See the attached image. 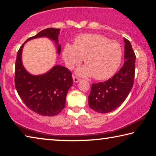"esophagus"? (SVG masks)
<instances>
[{
  "label": "esophagus",
  "mask_w": 156,
  "mask_h": 156,
  "mask_svg": "<svg viewBox=\"0 0 156 156\" xmlns=\"http://www.w3.org/2000/svg\"><path fill=\"white\" fill-rule=\"evenodd\" d=\"M73 82H74V83H78V82L80 80V79L78 78L77 76H73Z\"/></svg>",
  "instance_id": "34e87169"
}]
</instances>
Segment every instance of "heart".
Segmentation results:
<instances>
[{
    "label": "heart",
    "mask_w": 156,
    "mask_h": 156,
    "mask_svg": "<svg viewBox=\"0 0 156 156\" xmlns=\"http://www.w3.org/2000/svg\"><path fill=\"white\" fill-rule=\"evenodd\" d=\"M62 56L69 69L79 65L84 58V65L77 69L81 76L97 80L110 78L119 68L122 58L120 44L100 34H83L75 39L74 44H67Z\"/></svg>",
    "instance_id": "b5f03b06"
}]
</instances>
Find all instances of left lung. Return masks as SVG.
I'll use <instances>...</instances> for the list:
<instances>
[{"mask_svg": "<svg viewBox=\"0 0 156 156\" xmlns=\"http://www.w3.org/2000/svg\"><path fill=\"white\" fill-rule=\"evenodd\" d=\"M125 62L120 69L109 80L92 84L89 106L98 113H109L120 106L133 85L136 55L129 41L124 39Z\"/></svg>", "mask_w": 156, "mask_h": 156, "instance_id": "left-lung-1", "label": "left lung"}]
</instances>
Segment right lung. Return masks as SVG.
<instances>
[{"label": "right lung", "mask_w": 156, "mask_h": 156, "mask_svg": "<svg viewBox=\"0 0 156 156\" xmlns=\"http://www.w3.org/2000/svg\"><path fill=\"white\" fill-rule=\"evenodd\" d=\"M59 31L60 29L47 28L30 37L27 41L46 36L56 42L60 54L61 46L58 44ZM25 43L18 51L16 60V89L26 106L33 112L44 116L58 114L65 107L66 96L73 84L72 73L67 68L60 65L55 66L43 75L33 76L29 73L23 67L21 57Z\"/></svg>", "instance_id": "obj_1"}]
</instances>
